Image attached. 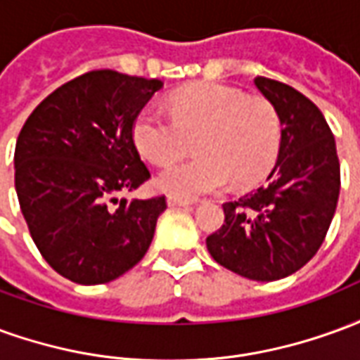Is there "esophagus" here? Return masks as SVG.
<instances>
[{
	"mask_svg": "<svg viewBox=\"0 0 360 360\" xmlns=\"http://www.w3.org/2000/svg\"><path fill=\"white\" fill-rule=\"evenodd\" d=\"M167 204L172 206V208H187L191 206V200H183V198H177V196H167Z\"/></svg>",
	"mask_w": 360,
	"mask_h": 360,
	"instance_id": "1",
	"label": "esophagus"
}]
</instances>
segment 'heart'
I'll return each mask as SVG.
<instances>
[{
	"label": "heart",
	"mask_w": 360,
	"mask_h": 360,
	"mask_svg": "<svg viewBox=\"0 0 360 360\" xmlns=\"http://www.w3.org/2000/svg\"><path fill=\"white\" fill-rule=\"evenodd\" d=\"M172 119L152 105L134 117L133 142L150 164L167 167L195 139L198 156L158 177V188L177 198H196L224 188L252 187L262 181L279 150L278 111L262 98H245L239 90L200 82L169 100Z\"/></svg>",
	"instance_id": "obj_1"
}]
</instances>
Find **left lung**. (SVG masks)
Wrapping results in <instances>:
<instances>
[{"label":"left lung","mask_w":360,"mask_h":360,"mask_svg":"<svg viewBox=\"0 0 360 360\" xmlns=\"http://www.w3.org/2000/svg\"><path fill=\"white\" fill-rule=\"evenodd\" d=\"M255 84L279 115L278 162L266 185L224 204V226L206 247L243 278L276 281L301 270L324 243L340 198V160L322 111L307 96L266 77Z\"/></svg>","instance_id":"obj_1"}]
</instances>
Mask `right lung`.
<instances>
[{"mask_svg": "<svg viewBox=\"0 0 360 360\" xmlns=\"http://www.w3.org/2000/svg\"><path fill=\"white\" fill-rule=\"evenodd\" d=\"M164 86L98 69L36 105L15 146L20 212L44 260L81 285L108 283L146 255L165 196L117 198L150 179L134 117Z\"/></svg>", "mask_w": 360, "mask_h": 360, "instance_id": "1", "label": "right lung"}]
</instances>
